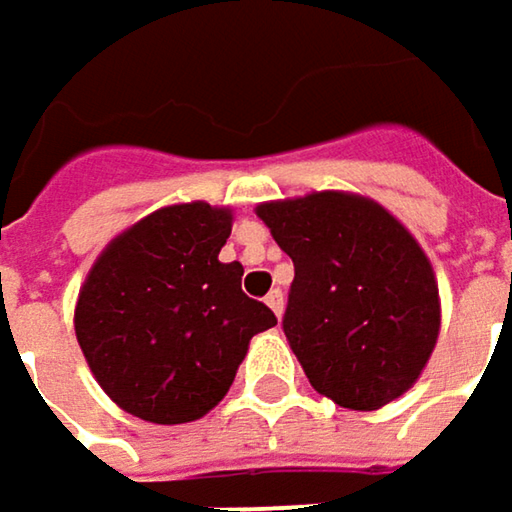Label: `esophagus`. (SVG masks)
<instances>
[{
    "mask_svg": "<svg viewBox=\"0 0 512 512\" xmlns=\"http://www.w3.org/2000/svg\"><path fill=\"white\" fill-rule=\"evenodd\" d=\"M266 304H269V307H272V313L281 319V313H284V293H281V290H272V293L266 296Z\"/></svg>",
    "mask_w": 512,
    "mask_h": 512,
    "instance_id": "34e87169",
    "label": "esophagus"
}]
</instances>
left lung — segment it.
<instances>
[{
  "label": "left lung",
  "mask_w": 512,
  "mask_h": 512,
  "mask_svg": "<svg viewBox=\"0 0 512 512\" xmlns=\"http://www.w3.org/2000/svg\"><path fill=\"white\" fill-rule=\"evenodd\" d=\"M257 216L296 266L281 325L310 387L349 410L407 393L440 337L437 278L413 234L340 190L263 202Z\"/></svg>",
  "instance_id": "left-lung-1"
}]
</instances>
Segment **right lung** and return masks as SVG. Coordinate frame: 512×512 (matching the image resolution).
<instances>
[{"instance_id":"add662e5","label":"right lung","mask_w":512,"mask_h":512,"mask_svg":"<svg viewBox=\"0 0 512 512\" xmlns=\"http://www.w3.org/2000/svg\"><path fill=\"white\" fill-rule=\"evenodd\" d=\"M231 210L169 205L96 257L75 304V337L99 387L131 416L184 425L213 410L249 351L278 325L222 263Z\"/></svg>"}]
</instances>
